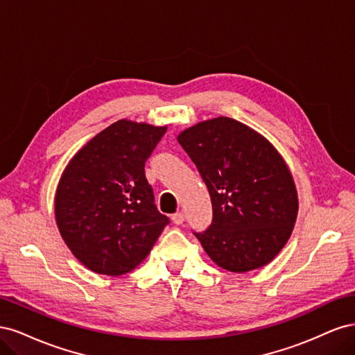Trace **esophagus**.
<instances>
[{
    "mask_svg": "<svg viewBox=\"0 0 355 355\" xmlns=\"http://www.w3.org/2000/svg\"><path fill=\"white\" fill-rule=\"evenodd\" d=\"M171 220H173V223H176V225H182V223H184V220H185V214H184V211H178V213H175L173 216H171Z\"/></svg>",
    "mask_w": 355,
    "mask_h": 355,
    "instance_id": "esophagus-1",
    "label": "esophagus"
}]
</instances>
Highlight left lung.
<instances>
[{
  "label": "left lung",
  "instance_id": "1",
  "mask_svg": "<svg viewBox=\"0 0 355 355\" xmlns=\"http://www.w3.org/2000/svg\"><path fill=\"white\" fill-rule=\"evenodd\" d=\"M178 142L210 194V227L194 232L210 259L240 274L270 263L297 216V192L283 157L262 135L228 116L187 128Z\"/></svg>",
  "mask_w": 355,
  "mask_h": 355
}]
</instances>
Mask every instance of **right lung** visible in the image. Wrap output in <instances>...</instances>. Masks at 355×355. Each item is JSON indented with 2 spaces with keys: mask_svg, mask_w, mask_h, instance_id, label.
Returning <instances> with one entry per match:
<instances>
[{
  "mask_svg": "<svg viewBox=\"0 0 355 355\" xmlns=\"http://www.w3.org/2000/svg\"><path fill=\"white\" fill-rule=\"evenodd\" d=\"M167 127L120 120L72 157L55 197L56 223L72 254L90 271L130 272L168 223L145 176Z\"/></svg>",
  "mask_w": 355,
  "mask_h": 355,
  "instance_id": "1",
  "label": "right lung"
}]
</instances>
